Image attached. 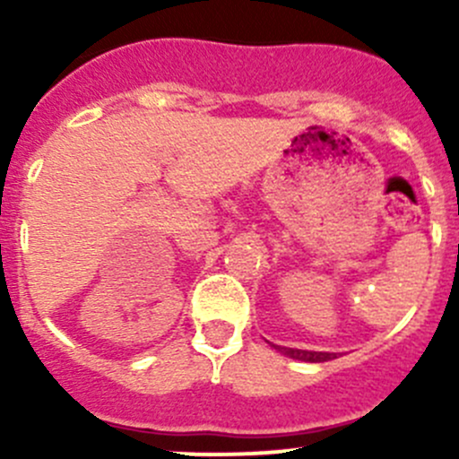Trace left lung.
I'll return each mask as SVG.
<instances>
[{
  "mask_svg": "<svg viewBox=\"0 0 459 459\" xmlns=\"http://www.w3.org/2000/svg\"><path fill=\"white\" fill-rule=\"evenodd\" d=\"M277 351H281L284 355L293 359H302V362H328V359H335L337 353H322V351H302V349H284V346H275Z\"/></svg>",
  "mask_w": 459,
  "mask_h": 459,
  "instance_id": "obj_1",
  "label": "left lung"
}]
</instances>
